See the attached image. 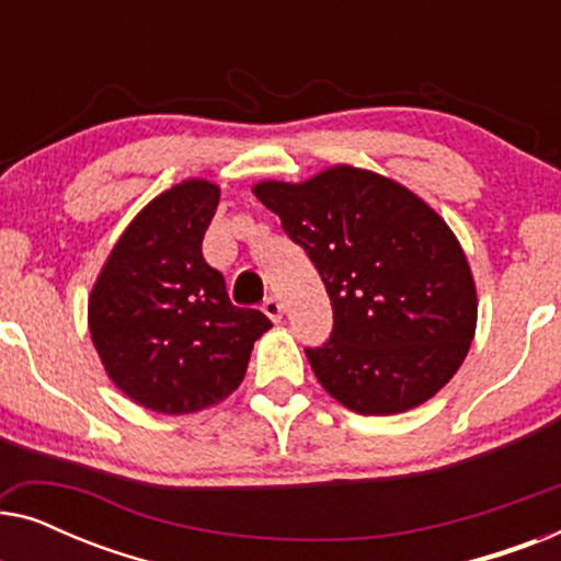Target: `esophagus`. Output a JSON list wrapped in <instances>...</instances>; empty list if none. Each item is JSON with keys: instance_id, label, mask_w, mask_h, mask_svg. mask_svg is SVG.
<instances>
[{"instance_id": "34e87169", "label": "esophagus", "mask_w": 561, "mask_h": 561, "mask_svg": "<svg viewBox=\"0 0 561 561\" xmlns=\"http://www.w3.org/2000/svg\"><path fill=\"white\" fill-rule=\"evenodd\" d=\"M263 311H265V317H271L273 321H280L283 304L275 296H271V298H265V301H263Z\"/></svg>"}]
</instances>
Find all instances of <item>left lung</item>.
<instances>
[{"mask_svg":"<svg viewBox=\"0 0 561 561\" xmlns=\"http://www.w3.org/2000/svg\"><path fill=\"white\" fill-rule=\"evenodd\" d=\"M324 283L334 329L306 347L332 398L363 416L416 409L447 386L478 324V290L439 214L401 183L334 165L252 186Z\"/></svg>","mask_w":561,"mask_h":561,"instance_id":"8db88e82","label":"left lung"}]
</instances>
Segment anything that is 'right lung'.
<instances>
[{"mask_svg": "<svg viewBox=\"0 0 561 561\" xmlns=\"http://www.w3.org/2000/svg\"><path fill=\"white\" fill-rule=\"evenodd\" d=\"M219 186L191 179L129 221L91 288L89 332L102 365L137 405L179 416L225 401L271 319L229 301L202 255Z\"/></svg>", "mask_w": 561, "mask_h": 561, "instance_id": "1", "label": "right lung"}]
</instances>
